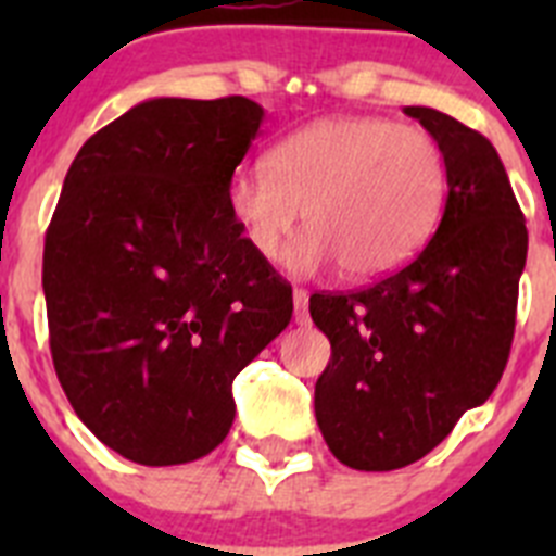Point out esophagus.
<instances>
[{
    "label": "esophagus",
    "mask_w": 556,
    "mask_h": 556,
    "mask_svg": "<svg viewBox=\"0 0 556 556\" xmlns=\"http://www.w3.org/2000/svg\"><path fill=\"white\" fill-rule=\"evenodd\" d=\"M294 323L298 326H306L308 323V292L306 289H294Z\"/></svg>",
    "instance_id": "1"
}]
</instances>
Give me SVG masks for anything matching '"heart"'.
<instances>
[{"instance_id":"1","label":"heart","mask_w":556,"mask_h":556,"mask_svg":"<svg viewBox=\"0 0 556 556\" xmlns=\"http://www.w3.org/2000/svg\"><path fill=\"white\" fill-rule=\"evenodd\" d=\"M448 200L440 141L381 116H328L289 132L267 166L236 172L228 205L250 248L275 258L306 217L312 233L287 253L294 273L342 264L356 281L397 273L429 244Z\"/></svg>"}]
</instances>
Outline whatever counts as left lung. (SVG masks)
Here are the masks:
<instances>
[{
  "label": "left lung",
  "instance_id": "1",
  "mask_svg": "<svg viewBox=\"0 0 556 556\" xmlns=\"http://www.w3.org/2000/svg\"><path fill=\"white\" fill-rule=\"evenodd\" d=\"M448 161V200L406 267L308 298L331 358L314 384L328 448L353 470H397L443 443L507 367L527 264V219L498 152L434 108L409 105Z\"/></svg>",
  "mask_w": 556,
  "mask_h": 556
}]
</instances>
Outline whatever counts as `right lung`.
Instances as JSON below:
<instances>
[{"label":"right lung","instance_id":"add662e5","mask_svg":"<svg viewBox=\"0 0 556 556\" xmlns=\"http://www.w3.org/2000/svg\"><path fill=\"white\" fill-rule=\"evenodd\" d=\"M248 97H161L80 147L43 239L49 351L97 440L161 468L233 424V378L292 320L228 184L262 127Z\"/></svg>","mask_w":556,"mask_h":556}]
</instances>
